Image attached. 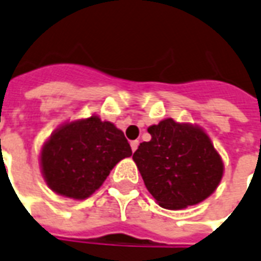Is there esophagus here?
Wrapping results in <instances>:
<instances>
[{"mask_svg": "<svg viewBox=\"0 0 261 261\" xmlns=\"http://www.w3.org/2000/svg\"><path fill=\"white\" fill-rule=\"evenodd\" d=\"M130 145H131V150L135 151V150H137V149H138V146H139V141H131Z\"/></svg>", "mask_w": 261, "mask_h": 261, "instance_id": "34e87169", "label": "esophagus"}]
</instances>
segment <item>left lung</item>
<instances>
[{
	"instance_id": "1",
	"label": "left lung",
	"mask_w": 261,
	"mask_h": 261,
	"mask_svg": "<svg viewBox=\"0 0 261 261\" xmlns=\"http://www.w3.org/2000/svg\"><path fill=\"white\" fill-rule=\"evenodd\" d=\"M147 133L151 139L139 145L133 160L159 206L182 210L214 194L225 165L202 127L167 118Z\"/></svg>"
}]
</instances>
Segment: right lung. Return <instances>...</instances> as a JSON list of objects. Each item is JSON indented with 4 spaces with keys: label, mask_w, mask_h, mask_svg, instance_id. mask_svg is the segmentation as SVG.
<instances>
[{
    "label": "right lung",
    "mask_w": 261,
    "mask_h": 261,
    "mask_svg": "<svg viewBox=\"0 0 261 261\" xmlns=\"http://www.w3.org/2000/svg\"><path fill=\"white\" fill-rule=\"evenodd\" d=\"M131 154L123 131L93 114L57 127L42 145L39 164L53 192L84 200L102 186L119 161Z\"/></svg>",
    "instance_id": "1"
}]
</instances>
